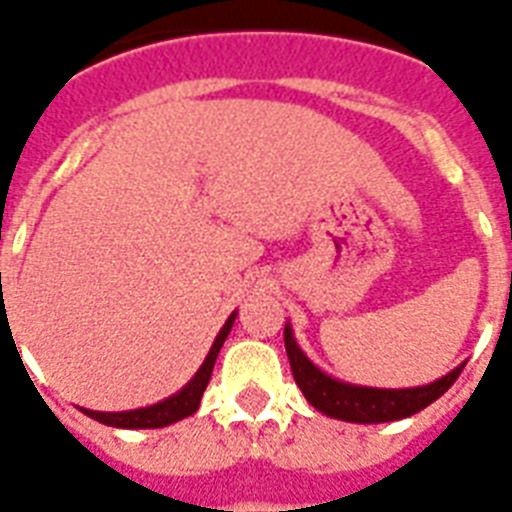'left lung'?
Listing matches in <instances>:
<instances>
[{
  "mask_svg": "<svg viewBox=\"0 0 512 512\" xmlns=\"http://www.w3.org/2000/svg\"><path fill=\"white\" fill-rule=\"evenodd\" d=\"M284 345H287L289 366L295 374L297 388L303 390L308 404L316 406L321 414L335 417L345 422H361V425H374V422H396L404 417L422 412L436 398H441L452 388L454 380L460 377L462 366H454L452 372L417 388H366V385H353L342 382L332 374L321 372L311 358L305 356L303 348L297 345L292 327H284Z\"/></svg>",
  "mask_w": 512,
  "mask_h": 512,
  "instance_id": "8db88e82",
  "label": "left lung"
}]
</instances>
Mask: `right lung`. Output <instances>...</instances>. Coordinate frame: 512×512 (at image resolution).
Returning <instances> with one entry per match:
<instances>
[{
	"label": "right lung",
	"instance_id": "1",
	"mask_svg": "<svg viewBox=\"0 0 512 512\" xmlns=\"http://www.w3.org/2000/svg\"><path fill=\"white\" fill-rule=\"evenodd\" d=\"M233 321H236V311L228 316V321L223 324V329L217 332L215 342H212V348H209L207 358H204V364L196 369L191 380L185 382L183 388L177 390L175 396L164 398L159 404L151 406H140V409H130V412H95V409H82L87 417L92 420L103 422V425H111V428H127V430H146V428H167L172 422L183 420L188 414H193L199 409L201 396H204V390H207V382L212 377V369H215L217 353L223 348L225 337L231 335Z\"/></svg>",
	"mask_w": 512,
	"mask_h": 512
}]
</instances>
